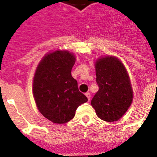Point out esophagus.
<instances>
[{"label":"esophagus","mask_w":157,"mask_h":157,"mask_svg":"<svg viewBox=\"0 0 157 157\" xmlns=\"http://www.w3.org/2000/svg\"><path fill=\"white\" fill-rule=\"evenodd\" d=\"M85 96L87 97L88 99H89V101H90V98H91V95H90V93H89V92H87V93L85 94Z\"/></svg>","instance_id":"34e87169"}]
</instances>
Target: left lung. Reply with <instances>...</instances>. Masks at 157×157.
<instances>
[{"label": "left lung", "instance_id": "1", "mask_svg": "<svg viewBox=\"0 0 157 157\" xmlns=\"http://www.w3.org/2000/svg\"><path fill=\"white\" fill-rule=\"evenodd\" d=\"M95 67L99 90L92 99V106L101 120H118L128 109L133 98L126 68L118 59L113 56L99 59Z\"/></svg>", "mask_w": 157, "mask_h": 157}]
</instances>
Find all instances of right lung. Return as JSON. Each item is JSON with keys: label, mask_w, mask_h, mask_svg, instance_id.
I'll list each match as a JSON object with an SVG mask.
<instances>
[{"label": "right lung", "mask_w": 157, "mask_h": 157, "mask_svg": "<svg viewBox=\"0 0 157 157\" xmlns=\"http://www.w3.org/2000/svg\"><path fill=\"white\" fill-rule=\"evenodd\" d=\"M74 63L75 56L69 52L56 51L42 59L34 74L33 94L37 107L55 123H67L79 105L88 101L71 74Z\"/></svg>", "instance_id": "obj_1"}]
</instances>
